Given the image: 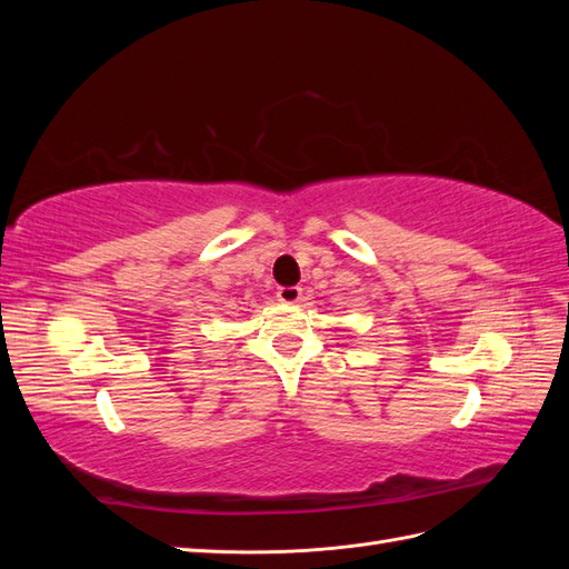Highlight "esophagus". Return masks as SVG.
<instances>
[{
    "mask_svg": "<svg viewBox=\"0 0 569 569\" xmlns=\"http://www.w3.org/2000/svg\"><path fill=\"white\" fill-rule=\"evenodd\" d=\"M301 287H280L278 289V299L282 301V303H297L299 299H301Z\"/></svg>",
    "mask_w": 569,
    "mask_h": 569,
    "instance_id": "esophagus-1",
    "label": "esophagus"
}]
</instances>
